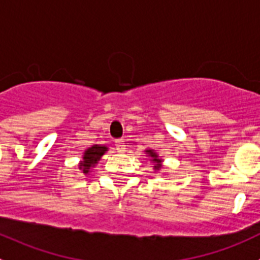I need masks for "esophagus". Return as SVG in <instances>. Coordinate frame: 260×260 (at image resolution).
I'll return each instance as SVG.
<instances>
[{
  "label": "esophagus",
  "mask_w": 260,
  "mask_h": 260,
  "mask_svg": "<svg viewBox=\"0 0 260 260\" xmlns=\"http://www.w3.org/2000/svg\"><path fill=\"white\" fill-rule=\"evenodd\" d=\"M115 147L118 151H120V153H124V150H125L124 140H121V139L115 140Z\"/></svg>",
  "instance_id": "obj_1"
}]
</instances>
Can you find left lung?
Listing matches in <instances>:
<instances>
[{
    "instance_id": "1",
    "label": "left lung",
    "mask_w": 260,
    "mask_h": 260,
    "mask_svg": "<svg viewBox=\"0 0 260 260\" xmlns=\"http://www.w3.org/2000/svg\"><path fill=\"white\" fill-rule=\"evenodd\" d=\"M146 153L149 154V155H150L151 158H153V162H155V166H154V167H155V170H159V168L162 167V166H160V162H162V159L158 158V155H156V154L154 153V150H146Z\"/></svg>"
}]
</instances>
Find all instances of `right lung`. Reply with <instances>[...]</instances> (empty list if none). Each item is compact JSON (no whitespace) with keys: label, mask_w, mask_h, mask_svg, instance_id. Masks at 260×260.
Instances as JSON below:
<instances>
[{"label":"right lung","mask_w":260,"mask_h":260,"mask_svg":"<svg viewBox=\"0 0 260 260\" xmlns=\"http://www.w3.org/2000/svg\"><path fill=\"white\" fill-rule=\"evenodd\" d=\"M106 151L107 147L102 146V145H93L92 147L86 149L83 156V162L80 163V168L83 170L84 174H88L90 167H94L95 163L101 159V156L104 155Z\"/></svg>","instance_id":"1"}]
</instances>
